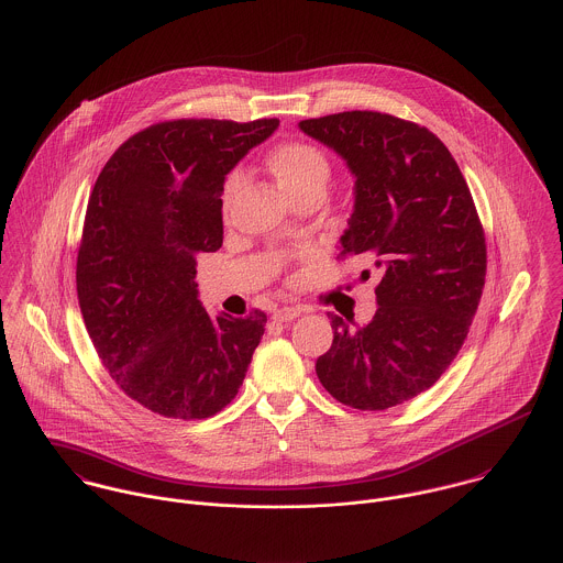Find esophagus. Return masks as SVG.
Returning a JSON list of instances; mask_svg holds the SVG:
<instances>
[{"label": "esophagus", "mask_w": 563, "mask_h": 563, "mask_svg": "<svg viewBox=\"0 0 563 563\" xmlns=\"http://www.w3.org/2000/svg\"><path fill=\"white\" fill-rule=\"evenodd\" d=\"M300 313H302L300 307H283V309L274 311V320L276 322H291V320L300 318Z\"/></svg>", "instance_id": "obj_1"}]
</instances>
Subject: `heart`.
<instances>
[{"label": "heart", "mask_w": 563, "mask_h": 563, "mask_svg": "<svg viewBox=\"0 0 563 563\" xmlns=\"http://www.w3.org/2000/svg\"><path fill=\"white\" fill-rule=\"evenodd\" d=\"M269 167L278 180V185L296 200L298 196L311 189H327L331 165L322 150L309 143H283L269 154ZM243 174L234 169L228 174L222 191L224 207L232 202L236 191L241 189Z\"/></svg>", "instance_id": "obj_1"}]
</instances>
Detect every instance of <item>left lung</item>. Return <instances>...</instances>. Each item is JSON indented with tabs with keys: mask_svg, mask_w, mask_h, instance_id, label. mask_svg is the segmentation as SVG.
<instances>
[{
	"mask_svg": "<svg viewBox=\"0 0 563 563\" xmlns=\"http://www.w3.org/2000/svg\"><path fill=\"white\" fill-rule=\"evenodd\" d=\"M298 128L354 178L339 256L380 272L374 318L363 327L345 318L350 328L331 313L333 345L316 372L341 405L385 411L429 389L456 356L485 285L483 228L459 165L431 130L372 111Z\"/></svg>",
	"mask_w": 563,
	"mask_h": 563,
	"instance_id": "1",
	"label": "left lung"
}]
</instances>
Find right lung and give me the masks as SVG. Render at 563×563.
<instances>
[{
	"label": "right lung",
	"instance_id": "right-lung-1",
	"mask_svg": "<svg viewBox=\"0 0 563 563\" xmlns=\"http://www.w3.org/2000/svg\"><path fill=\"white\" fill-rule=\"evenodd\" d=\"M278 119H178L130 136L87 207L76 285L80 311L114 383L145 409L202 420L236 396L265 313L209 316L196 256L224 241L225 174Z\"/></svg>",
	"mask_w": 563,
	"mask_h": 563
}]
</instances>
